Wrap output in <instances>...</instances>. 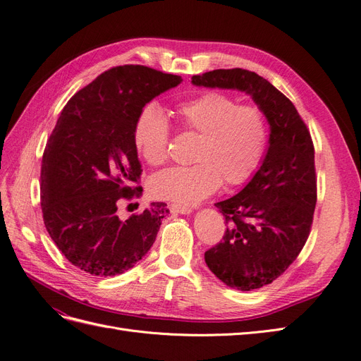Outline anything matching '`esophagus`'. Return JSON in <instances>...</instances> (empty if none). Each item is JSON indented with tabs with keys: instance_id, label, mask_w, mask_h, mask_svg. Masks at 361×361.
I'll return each instance as SVG.
<instances>
[{
	"instance_id": "34e87169",
	"label": "esophagus",
	"mask_w": 361,
	"mask_h": 361,
	"mask_svg": "<svg viewBox=\"0 0 361 361\" xmlns=\"http://www.w3.org/2000/svg\"><path fill=\"white\" fill-rule=\"evenodd\" d=\"M169 209L172 212H178V214H190V212H192L190 207H180V205H176V204H172L169 207Z\"/></svg>"
}]
</instances>
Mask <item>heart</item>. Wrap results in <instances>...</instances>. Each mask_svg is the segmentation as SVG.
<instances>
[{
  "instance_id": "heart-1",
  "label": "heart",
  "mask_w": 361,
  "mask_h": 361,
  "mask_svg": "<svg viewBox=\"0 0 361 361\" xmlns=\"http://www.w3.org/2000/svg\"><path fill=\"white\" fill-rule=\"evenodd\" d=\"M183 130L197 133L190 166H172L152 176L150 193L180 207H192L224 185H238L256 172L269 140L268 120L257 105L243 104L221 92H204L176 106ZM171 126L156 104L137 116L133 142L152 166L165 164Z\"/></svg>"
}]
</instances>
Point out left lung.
Wrapping results in <instances>:
<instances>
[{
	"label": "left lung",
	"instance_id": "8db88e82",
	"mask_svg": "<svg viewBox=\"0 0 361 361\" xmlns=\"http://www.w3.org/2000/svg\"><path fill=\"white\" fill-rule=\"evenodd\" d=\"M192 83L245 92L268 118L263 162L241 192L216 204L229 228L205 252L209 271L226 286L256 290L283 275L310 236L317 204L311 133L293 102L256 73L214 70Z\"/></svg>",
	"mask_w": 361,
	"mask_h": 361
}]
</instances>
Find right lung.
<instances>
[{
  "mask_svg": "<svg viewBox=\"0 0 361 361\" xmlns=\"http://www.w3.org/2000/svg\"><path fill=\"white\" fill-rule=\"evenodd\" d=\"M181 82L149 66H114L63 106L43 154L42 208L53 243L78 269L123 274L152 248L166 204L153 202L128 220L117 205L142 193L133 142L138 113Z\"/></svg>",
  "mask_w": 361,
  "mask_h": 361,
  "instance_id": "right-lung-1",
  "label": "right lung"
}]
</instances>
